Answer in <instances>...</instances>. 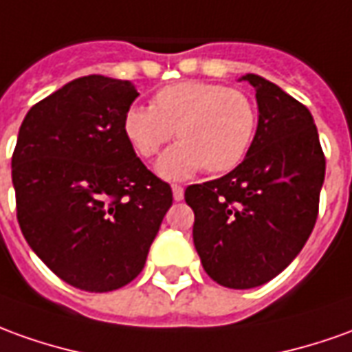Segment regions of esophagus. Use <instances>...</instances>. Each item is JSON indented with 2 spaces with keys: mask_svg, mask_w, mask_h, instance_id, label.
<instances>
[{
  "mask_svg": "<svg viewBox=\"0 0 352 352\" xmlns=\"http://www.w3.org/2000/svg\"><path fill=\"white\" fill-rule=\"evenodd\" d=\"M172 195H174V199L176 201L184 199V186H180V184H172Z\"/></svg>",
  "mask_w": 352,
  "mask_h": 352,
  "instance_id": "esophagus-1",
  "label": "esophagus"
}]
</instances>
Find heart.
<instances>
[{
  "mask_svg": "<svg viewBox=\"0 0 352 352\" xmlns=\"http://www.w3.org/2000/svg\"><path fill=\"white\" fill-rule=\"evenodd\" d=\"M256 111L251 98L212 82H178L161 88L151 107L124 115V134L144 159L157 157L176 132L180 144L162 155L159 172L182 178L197 168L232 170L253 142Z\"/></svg>",
  "mask_w": 352,
  "mask_h": 352,
  "instance_id": "obj_1",
  "label": "heart"
}]
</instances>
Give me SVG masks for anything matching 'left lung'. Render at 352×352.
Segmentation results:
<instances>
[{
    "label": "left lung",
    "mask_w": 352,
    "mask_h": 352,
    "mask_svg": "<svg viewBox=\"0 0 352 352\" xmlns=\"http://www.w3.org/2000/svg\"><path fill=\"white\" fill-rule=\"evenodd\" d=\"M258 126L226 176L191 184L193 243L205 272L230 289L270 282L307 243L318 218L326 157L307 107L256 74Z\"/></svg>",
    "instance_id": "1"
}]
</instances>
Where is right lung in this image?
<instances>
[{
	"mask_svg": "<svg viewBox=\"0 0 352 352\" xmlns=\"http://www.w3.org/2000/svg\"><path fill=\"white\" fill-rule=\"evenodd\" d=\"M138 89L89 74L24 116L11 176L24 239L51 272L84 292L130 283L166 210L170 184L147 170L124 134Z\"/></svg>",
	"mask_w": 352,
	"mask_h": 352,
	"instance_id": "1",
	"label": "right lung"
}]
</instances>
